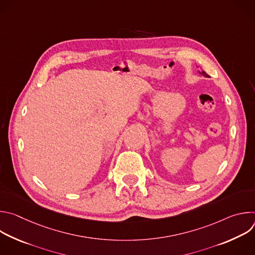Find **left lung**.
<instances>
[{
  "mask_svg": "<svg viewBox=\"0 0 255 255\" xmlns=\"http://www.w3.org/2000/svg\"><path fill=\"white\" fill-rule=\"evenodd\" d=\"M200 74H201V75H203V76H204V77H206V78H208V77H209V76L206 74V72H205L204 70H202V72H200Z\"/></svg>",
  "mask_w": 255,
  "mask_h": 255,
  "instance_id": "1",
  "label": "left lung"
}]
</instances>
